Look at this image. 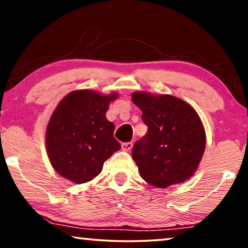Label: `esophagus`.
<instances>
[{"label": "esophagus", "instance_id": "34e87169", "mask_svg": "<svg viewBox=\"0 0 248 248\" xmlns=\"http://www.w3.org/2000/svg\"><path fill=\"white\" fill-rule=\"evenodd\" d=\"M131 148H132V142L131 141L123 142V144H121V149H123V151H124V152H129Z\"/></svg>", "mask_w": 248, "mask_h": 248}]
</instances>
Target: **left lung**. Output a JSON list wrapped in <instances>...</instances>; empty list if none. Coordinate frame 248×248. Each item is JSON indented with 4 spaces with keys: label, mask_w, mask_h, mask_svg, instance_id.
Instances as JSON below:
<instances>
[{
    "label": "left lung",
    "mask_w": 248,
    "mask_h": 248,
    "mask_svg": "<svg viewBox=\"0 0 248 248\" xmlns=\"http://www.w3.org/2000/svg\"><path fill=\"white\" fill-rule=\"evenodd\" d=\"M131 99L148 125L147 134L132 148L140 176L162 189L189 180L205 148L204 127L197 111L169 94L137 91Z\"/></svg>",
    "instance_id": "left-lung-1"
}]
</instances>
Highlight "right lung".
Here are the masks:
<instances>
[{"instance_id": "right-lung-1", "label": "right lung", "mask_w": 248, "mask_h": 248, "mask_svg": "<svg viewBox=\"0 0 248 248\" xmlns=\"http://www.w3.org/2000/svg\"><path fill=\"white\" fill-rule=\"evenodd\" d=\"M113 92L104 95L76 90L62 97L46 129L49 162L59 175L76 184L99 175L106 160L121 146L113 137L114 124L107 119Z\"/></svg>"}]
</instances>
